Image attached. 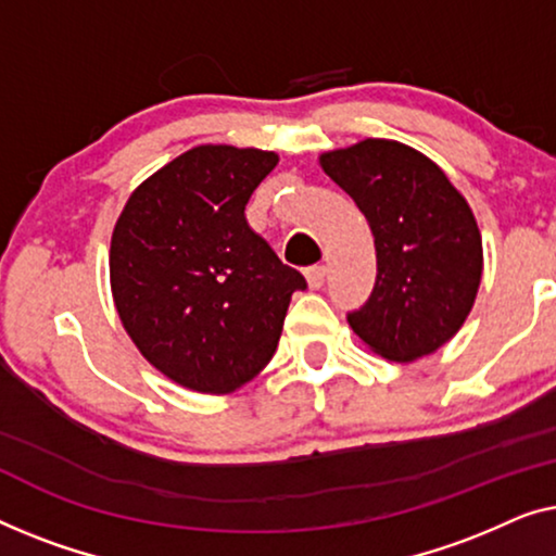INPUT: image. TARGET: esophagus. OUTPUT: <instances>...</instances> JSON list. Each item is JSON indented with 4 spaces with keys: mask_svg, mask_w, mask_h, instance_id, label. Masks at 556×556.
I'll return each instance as SVG.
<instances>
[{
    "mask_svg": "<svg viewBox=\"0 0 556 556\" xmlns=\"http://www.w3.org/2000/svg\"><path fill=\"white\" fill-rule=\"evenodd\" d=\"M325 275H327V269L323 267V264H315V267L304 269V277H307V285L312 289H319L325 285Z\"/></svg>",
    "mask_w": 556,
    "mask_h": 556,
    "instance_id": "obj_1",
    "label": "esophagus"
}]
</instances>
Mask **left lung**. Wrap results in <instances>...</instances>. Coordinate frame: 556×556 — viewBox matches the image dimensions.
<instances>
[{
    "label": "left lung",
    "instance_id": "obj_1",
    "mask_svg": "<svg viewBox=\"0 0 556 556\" xmlns=\"http://www.w3.org/2000/svg\"><path fill=\"white\" fill-rule=\"evenodd\" d=\"M319 166L375 237L378 277L350 327L395 363L435 353L466 323L481 285V233L466 199L431 159L397 140H359L323 153Z\"/></svg>",
    "mask_w": 556,
    "mask_h": 556
}]
</instances>
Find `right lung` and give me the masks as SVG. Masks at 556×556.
<instances>
[{
	"label": "right lung",
	"instance_id": "right-lung-1",
	"mask_svg": "<svg viewBox=\"0 0 556 556\" xmlns=\"http://www.w3.org/2000/svg\"><path fill=\"white\" fill-rule=\"evenodd\" d=\"M277 153L199 146L138 186L111 241L115 309L148 363L197 393H231L275 355L307 287L244 208Z\"/></svg>",
	"mask_w": 556,
	"mask_h": 556
}]
</instances>
